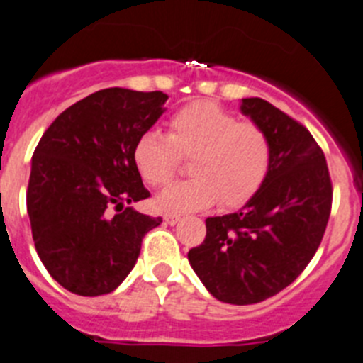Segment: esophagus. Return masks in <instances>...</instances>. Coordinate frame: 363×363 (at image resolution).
<instances>
[{
  "label": "esophagus",
  "mask_w": 363,
  "mask_h": 363,
  "mask_svg": "<svg viewBox=\"0 0 363 363\" xmlns=\"http://www.w3.org/2000/svg\"><path fill=\"white\" fill-rule=\"evenodd\" d=\"M179 219H181V216L173 214V212H166V214H164V221H166L167 225H175Z\"/></svg>",
  "instance_id": "esophagus-1"
}]
</instances>
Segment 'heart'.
Listing matches in <instances>:
<instances>
[{"mask_svg":"<svg viewBox=\"0 0 363 363\" xmlns=\"http://www.w3.org/2000/svg\"><path fill=\"white\" fill-rule=\"evenodd\" d=\"M169 136L145 130L133 147L136 172L149 186L175 177L182 158H191L190 181L177 182L158 196L164 210H199L219 199L236 208L262 188L273 162L267 133L210 101L182 106L169 118Z\"/></svg>","mask_w":363,"mask_h":363,"instance_id":"obj_1","label":"heart"}]
</instances>
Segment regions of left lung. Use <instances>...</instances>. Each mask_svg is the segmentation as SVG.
I'll return each mask as SVG.
<instances>
[{
  "mask_svg": "<svg viewBox=\"0 0 363 363\" xmlns=\"http://www.w3.org/2000/svg\"><path fill=\"white\" fill-rule=\"evenodd\" d=\"M242 112L273 145L269 175L233 214L206 219L205 242L188 260L206 290L228 304H255L290 286L308 266L332 208L327 160L310 130L260 97Z\"/></svg>",
  "mask_w": 363,
  "mask_h": 363,
  "instance_id": "1",
  "label": "left lung"
}]
</instances>
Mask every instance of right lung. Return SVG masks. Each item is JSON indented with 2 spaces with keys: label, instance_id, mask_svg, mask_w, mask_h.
I'll return each mask as SVG.
<instances>
[{
  "label": "right lung",
  "instance_id": "add662e5",
  "mask_svg": "<svg viewBox=\"0 0 363 363\" xmlns=\"http://www.w3.org/2000/svg\"><path fill=\"white\" fill-rule=\"evenodd\" d=\"M166 101L162 92L105 88L57 116L36 145L27 186L33 240L45 269L72 294L114 291L135 267L142 238L162 223L129 205L151 196L133 147Z\"/></svg>",
  "mask_w": 363,
  "mask_h": 363
}]
</instances>
